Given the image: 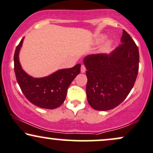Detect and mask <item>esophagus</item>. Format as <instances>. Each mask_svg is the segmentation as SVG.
<instances>
[{
  "label": "esophagus",
  "instance_id": "obj_1",
  "mask_svg": "<svg viewBox=\"0 0 153 153\" xmlns=\"http://www.w3.org/2000/svg\"><path fill=\"white\" fill-rule=\"evenodd\" d=\"M85 65H81V68H80V71H81V73H85Z\"/></svg>",
  "mask_w": 153,
  "mask_h": 153
}]
</instances>
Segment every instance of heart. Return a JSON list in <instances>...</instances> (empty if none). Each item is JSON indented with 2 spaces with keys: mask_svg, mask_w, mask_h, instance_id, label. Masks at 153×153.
I'll return each mask as SVG.
<instances>
[{
  "mask_svg": "<svg viewBox=\"0 0 153 153\" xmlns=\"http://www.w3.org/2000/svg\"><path fill=\"white\" fill-rule=\"evenodd\" d=\"M104 39V36H99V38L97 39H96V42L97 43H100V42H101L103 41V40ZM111 41H108L106 43V45H105V47H104V49H107L108 48V47L110 46L111 45Z\"/></svg>",
  "mask_w": 153,
  "mask_h": 153,
  "instance_id": "1",
  "label": "heart"
}]
</instances>
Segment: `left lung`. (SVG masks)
<instances>
[{
  "instance_id": "8db88e82",
  "label": "left lung",
  "mask_w": 153,
  "mask_h": 153,
  "mask_svg": "<svg viewBox=\"0 0 153 153\" xmlns=\"http://www.w3.org/2000/svg\"><path fill=\"white\" fill-rule=\"evenodd\" d=\"M121 43L109 54H90L83 59L88 102L96 110L108 111L119 106L134 86L139 70L138 47L124 30Z\"/></svg>"
}]
</instances>
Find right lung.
<instances>
[{"label": "right lung", "instance_id": "obj_1", "mask_svg": "<svg viewBox=\"0 0 153 153\" xmlns=\"http://www.w3.org/2000/svg\"><path fill=\"white\" fill-rule=\"evenodd\" d=\"M24 39L16 48L13 58L16 78L23 94L31 103L40 108L54 109L60 106L65 100L68 87L80 73V64L59 70L44 78H33L22 69L19 62V54Z\"/></svg>", "mask_w": 153, "mask_h": 153}]
</instances>
